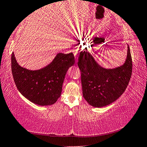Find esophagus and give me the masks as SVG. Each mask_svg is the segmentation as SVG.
<instances>
[{"label":"esophagus","mask_w":147,"mask_h":147,"mask_svg":"<svg viewBox=\"0 0 147 147\" xmlns=\"http://www.w3.org/2000/svg\"><path fill=\"white\" fill-rule=\"evenodd\" d=\"M73 53L74 55V57H75V59H76V62H77L78 61V55H79V53H80V49L78 47H75L73 50Z\"/></svg>","instance_id":"34e87169"}]
</instances>
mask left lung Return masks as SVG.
<instances>
[{
	"label": "left lung",
	"instance_id": "8db88e82",
	"mask_svg": "<svg viewBox=\"0 0 147 147\" xmlns=\"http://www.w3.org/2000/svg\"><path fill=\"white\" fill-rule=\"evenodd\" d=\"M78 66L81 72L82 94L91 106L100 108L117 100L129 84L132 74V58L129 45L125 63L106 69L99 65L88 51H81Z\"/></svg>",
	"mask_w": 147,
	"mask_h": 147
}]
</instances>
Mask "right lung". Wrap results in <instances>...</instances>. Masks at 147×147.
Returning a JSON list of instances; mask_svg holds the SVG:
<instances>
[{"mask_svg":"<svg viewBox=\"0 0 147 147\" xmlns=\"http://www.w3.org/2000/svg\"><path fill=\"white\" fill-rule=\"evenodd\" d=\"M73 54L58 53L53 61L38 70H29L18 65L14 53L11 69L19 92L28 100L40 106L52 105L61 96L68 70L74 65Z\"/></svg>","mask_w":147,"mask_h":147,"instance_id":"right-lung-1","label":"right lung"}]
</instances>
